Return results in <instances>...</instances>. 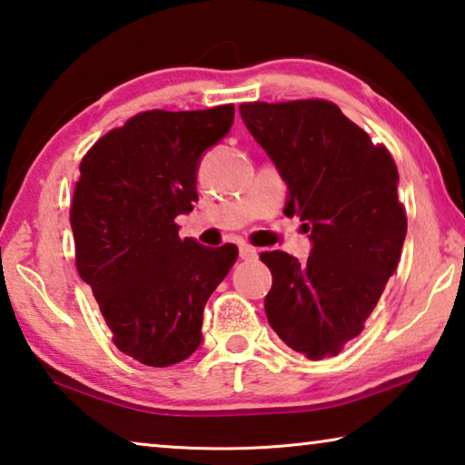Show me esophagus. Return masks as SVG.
Returning <instances> with one entry per match:
<instances>
[{
    "label": "esophagus",
    "mask_w": 465,
    "mask_h": 465,
    "mask_svg": "<svg viewBox=\"0 0 465 465\" xmlns=\"http://www.w3.org/2000/svg\"><path fill=\"white\" fill-rule=\"evenodd\" d=\"M256 248H252L250 244H240V256L244 261H250V259H256Z\"/></svg>",
    "instance_id": "34e87169"
}]
</instances>
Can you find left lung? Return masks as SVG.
<instances>
[{
    "instance_id": "left-lung-1",
    "label": "left lung",
    "mask_w": 465,
    "mask_h": 465,
    "mask_svg": "<svg viewBox=\"0 0 465 465\" xmlns=\"http://www.w3.org/2000/svg\"><path fill=\"white\" fill-rule=\"evenodd\" d=\"M242 120L287 183L285 215L311 232L306 262L272 250L264 312L311 360L337 356L362 333L400 262L408 217L397 165L382 144L325 99L242 103Z\"/></svg>"
}]
</instances>
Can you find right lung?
<instances>
[{
    "label": "right lung",
    "mask_w": 465,
    "mask_h": 465,
    "mask_svg": "<svg viewBox=\"0 0 465 465\" xmlns=\"http://www.w3.org/2000/svg\"><path fill=\"white\" fill-rule=\"evenodd\" d=\"M233 105L136 114L80 161L70 223L76 269L91 285L115 348L146 366H172L203 341V311L238 248L180 238L194 209L201 154L233 124Z\"/></svg>",
    "instance_id": "add662e5"
}]
</instances>
